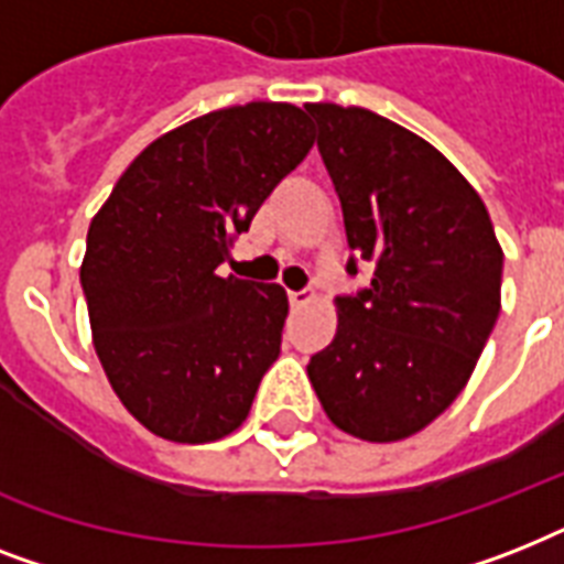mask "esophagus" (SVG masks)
I'll list each match as a JSON object with an SVG mask.
<instances>
[{
  "instance_id": "34e87169",
  "label": "esophagus",
  "mask_w": 564,
  "mask_h": 564,
  "mask_svg": "<svg viewBox=\"0 0 564 564\" xmlns=\"http://www.w3.org/2000/svg\"><path fill=\"white\" fill-rule=\"evenodd\" d=\"M313 301H316V295H313V292L310 290H301V292H290V304L295 310L299 307H307V304H313Z\"/></svg>"
}]
</instances>
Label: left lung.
<instances>
[{
    "label": "left lung",
    "mask_w": 564,
    "mask_h": 564,
    "mask_svg": "<svg viewBox=\"0 0 564 564\" xmlns=\"http://www.w3.org/2000/svg\"><path fill=\"white\" fill-rule=\"evenodd\" d=\"M369 290L336 299V336L307 377L336 427L362 442L415 436L471 380L500 313L489 210L427 140L366 108L307 105ZM348 272L357 274L354 257Z\"/></svg>",
    "instance_id": "left-lung-1"
}]
</instances>
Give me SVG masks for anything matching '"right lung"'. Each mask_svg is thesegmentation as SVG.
<instances>
[{
    "mask_svg": "<svg viewBox=\"0 0 564 564\" xmlns=\"http://www.w3.org/2000/svg\"><path fill=\"white\" fill-rule=\"evenodd\" d=\"M313 140L286 101L213 110L145 145L93 216L82 260L93 348L154 436L204 445L248 419L290 301L278 283L216 269Z\"/></svg>",
    "mask_w": 564,
    "mask_h": 564,
    "instance_id": "1",
    "label": "right lung"
}]
</instances>
